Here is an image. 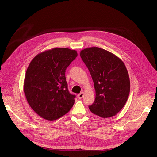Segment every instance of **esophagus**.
<instances>
[{"label": "esophagus", "mask_w": 157, "mask_h": 157, "mask_svg": "<svg viewBox=\"0 0 157 157\" xmlns=\"http://www.w3.org/2000/svg\"><path fill=\"white\" fill-rule=\"evenodd\" d=\"M78 98L79 99H82L83 97H84V93L83 92H81V93H79V94H78Z\"/></svg>", "instance_id": "34e87169"}]
</instances>
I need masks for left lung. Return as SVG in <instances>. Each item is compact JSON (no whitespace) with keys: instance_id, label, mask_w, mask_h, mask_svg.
<instances>
[{"instance_id":"1","label":"left lung","mask_w":157,"mask_h":157,"mask_svg":"<svg viewBox=\"0 0 157 157\" xmlns=\"http://www.w3.org/2000/svg\"><path fill=\"white\" fill-rule=\"evenodd\" d=\"M81 58L94 82L96 99L89 108L102 118L116 116L125 105L130 83L124 62L114 54L98 47L81 51Z\"/></svg>"}]
</instances>
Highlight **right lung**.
Instances as JSON below:
<instances>
[{
    "label": "right lung",
    "mask_w": 157,
    "mask_h": 157,
    "mask_svg": "<svg viewBox=\"0 0 157 157\" xmlns=\"http://www.w3.org/2000/svg\"><path fill=\"white\" fill-rule=\"evenodd\" d=\"M77 56L76 50L54 48L38 54L31 61L24 91L29 104L41 118L56 120L73 106L76 96L68 91L65 72Z\"/></svg>",
    "instance_id": "1"
}]
</instances>
